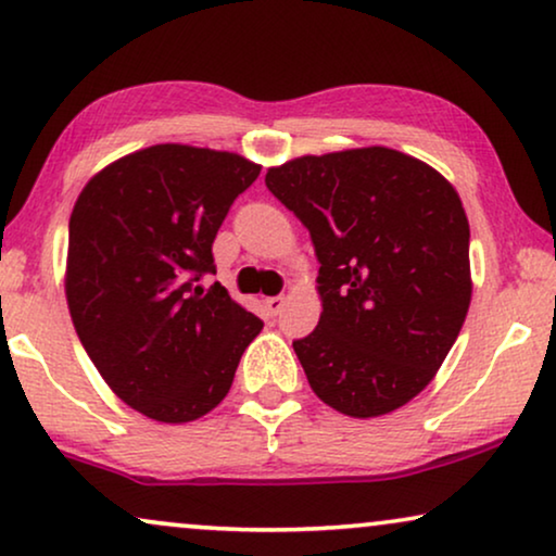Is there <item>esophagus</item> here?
Here are the masks:
<instances>
[{"mask_svg": "<svg viewBox=\"0 0 556 556\" xmlns=\"http://www.w3.org/2000/svg\"><path fill=\"white\" fill-rule=\"evenodd\" d=\"M283 295H270V299H265V306H268L270 316H278L280 311H283Z\"/></svg>", "mask_w": 556, "mask_h": 556, "instance_id": "esophagus-1", "label": "esophagus"}]
</instances>
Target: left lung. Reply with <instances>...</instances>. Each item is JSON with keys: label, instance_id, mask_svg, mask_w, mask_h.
Returning <instances> with one entry per match:
<instances>
[{"label": "left lung", "instance_id": "left-lung-1", "mask_svg": "<svg viewBox=\"0 0 556 556\" xmlns=\"http://www.w3.org/2000/svg\"><path fill=\"white\" fill-rule=\"evenodd\" d=\"M265 187L311 232L321 318L293 349L311 390L349 417L407 405L435 377L470 306L458 192L384 147L301 156Z\"/></svg>", "mask_w": 556, "mask_h": 556}]
</instances>
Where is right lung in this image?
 <instances>
[{
  "label": "right lung",
  "mask_w": 556,
  "mask_h": 556,
  "mask_svg": "<svg viewBox=\"0 0 556 556\" xmlns=\"http://www.w3.org/2000/svg\"><path fill=\"white\" fill-rule=\"evenodd\" d=\"M261 166L230 151L156 143L105 166L71 215L65 295L105 384L141 415L189 422L230 392L263 321L223 286L212 242Z\"/></svg>",
  "instance_id": "right-lung-1"
}]
</instances>
